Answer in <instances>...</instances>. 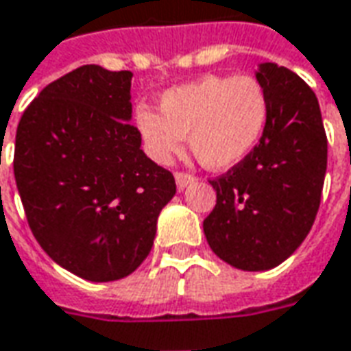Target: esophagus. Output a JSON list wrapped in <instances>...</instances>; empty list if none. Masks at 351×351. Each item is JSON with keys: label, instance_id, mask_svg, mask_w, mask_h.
Instances as JSON below:
<instances>
[{"label": "esophagus", "instance_id": "esophagus-1", "mask_svg": "<svg viewBox=\"0 0 351 351\" xmlns=\"http://www.w3.org/2000/svg\"><path fill=\"white\" fill-rule=\"evenodd\" d=\"M175 180H176V188L178 190H184L188 184H192L195 178L192 175H188V173H176L175 175Z\"/></svg>", "mask_w": 351, "mask_h": 351}]
</instances>
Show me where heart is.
<instances>
[{"label":"heart","instance_id":"heart-1","mask_svg":"<svg viewBox=\"0 0 351 351\" xmlns=\"http://www.w3.org/2000/svg\"><path fill=\"white\" fill-rule=\"evenodd\" d=\"M268 90L252 75H203L167 89L159 114L142 106L134 123L154 161L169 165L184 148V136L195 159L213 171L239 165L261 144L268 129Z\"/></svg>","mask_w":351,"mask_h":351}]
</instances>
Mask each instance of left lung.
Listing matches in <instances>:
<instances>
[{"label":"left lung","instance_id":"obj_1","mask_svg":"<svg viewBox=\"0 0 351 351\" xmlns=\"http://www.w3.org/2000/svg\"><path fill=\"white\" fill-rule=\"evenodd\" d=\"M268 90V129L261 144L210 186L217 205L203 220L218 258L245 271L279 266L300 247L319 209L327 136L317 97L285 66L254 72Z\"/></svg>","mask_w":351,"mask_h":351}]
</instances>
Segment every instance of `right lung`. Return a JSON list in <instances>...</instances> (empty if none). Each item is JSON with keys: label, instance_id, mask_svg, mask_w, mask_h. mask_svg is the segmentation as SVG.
I'll list each match as a JSON object with an SVG mask.
<instances>
[{"label": "right lung", "instance_id": "add662e5", "mask_svg": "<svg viewBox=\"0 0 351 351\" xmlns=\"http://www.w3.org/2000/svg\"><path fill=\"white\" fill-rule=\"evenodd\" d=\"M129 70L87 64L49 83L22 114L14 180L41 249L77 278H127L150 254L175 176L131 125Z\"/></svg>", "mask_w": 351, "mask_h": 351}]
</instances>
